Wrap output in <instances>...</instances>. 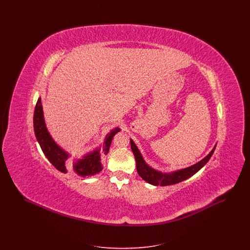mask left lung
Instances as JSON below:
<instances>
[{
	"mask_svg": "<svg viewBox=\"0 0 250 250\" xmlns=\"http://www.w3.org/2000/svg\"><path fill=\"white\" fill-rule=\"evenodd\" d=\"M130 145L132 152L135 155L136 166H137V170H138L139 175L147 183L154 185V186H161V187L178 184L180 182H183L191 176H193L209 161V159L214 154V149H215V146H214V149L210 152L209 155L205 156L202 160L196 163L193 166L179 169V170L173 171L171 173H162L160 171H157L154 168H152L151 167L148 166L145 163L143 155L140 153L138 147L136 146V144L132 140H130Z\"/></svg>",
	"mask_w": 250,
	"mask_h": 250,
	"instance_id": "obj_1",
	"label": "left lung"
}]
</instances>
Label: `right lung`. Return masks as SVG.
<instances>
[{
    "instance_id": "1",
    "label": "right lung",
    "mask_w": 250,
    "mask_h": 250,
    "mask_svg": "<svg viewBox=\"0 0 250 250\" xmlns=\"http://www.w3.org/2000/svg\"><path fill=\"white\" fill-rule=\"evenodd\" d=\"M34 128L36 140L39 143L44 155H46L49 160V162L61 172L66 173L67 171H69L71 167L66 162L69 155L65 153L62 148H60L49 135L44 121L43 108L40 97L36 102L35 108ZM119 131L120 128L116 127L113 130L110 131L106 136L101 149L102 155H107L108 153L112 138ZM101 154L100 149H97L89 155H84L82 159L77 160L73 164V171L82 177L92 176L100 172L103 168V166L101 164Z\"/></svg>"
}]
</instances>
